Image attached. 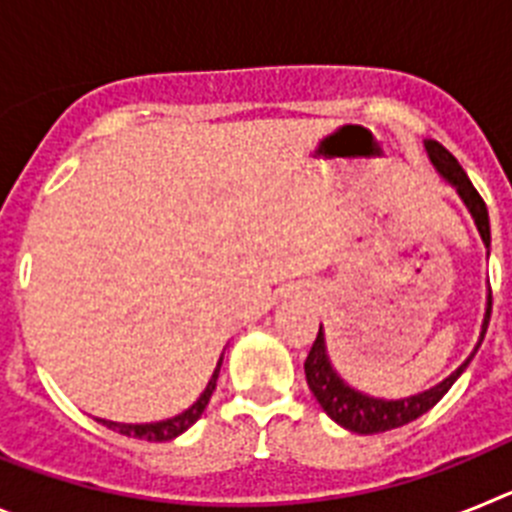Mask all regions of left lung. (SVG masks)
Returning <instances> with one entry per match:
<instances>
[{
  "mask_svg": "<svg viewBox=\"0 0 512 512\" xmlns=\"http://www.w3.org/2000/svg\"><path fill=\"white\" fill-rule=\"evenodd\" d=\"M425 151H428V158H431V164L433 169L438 171V176H441L443 182H449L451 187L456 189V194L461 197V202L467 205L469 215L474 217V225H477L479 235H482V243H485V248H490V215H487L485 200L479 197V192L472 187V182H469L467 171L461 169L459 161H456L441 143H436V140H425ZM487 256H490V251H487ZM490 312L492 292L487 289L485 320H482L479 341L477 346H474L472 354L461 361V366H456L449 377L441 379L438 384H433L431 390L418 392V395L410 397H400V400H384V397L364 395V392H359L356 387H351V384L336 372L333 361H330L328 346H325V330L323 325H320L318 338L312 343L310 354H307L305 361V377L307 384H310V392L315 395V400L320 402V408L325 410V415H328L330 420H336L338 425H343L346 431L372 436V433H384L392 431V428H400V425L413 423L415 418L428 413V410L451 390V384L464 374L469 361L477 354V348L485 341L487 325H490Z\"/></svg>",
  "mask_w": 512,
  "mask_h": 512,
  "instance_id": "8db88e82",
  "label": "left lung"
}]
</instances>
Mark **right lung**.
I'll return each instance as SVG.
<instances>
[{
  "instance_id": "right-lung-1",
  "label": "right lung",
  "mask_w": 512,
  "mask_h": 512,
  "mask_svg": "<svg viewBox=\"0 0 512 512\" xmlns=\"http://www.w3.org/2000/svg\"><path fill=\"white\" fill-rule=\"evenodd\" d=\"M220 366H223V356H220V361H217L215 372H212L205 392H202V395L197 397V402H192V405H189L184 413L174 415V418L156 420V423H115V420L97 418V423L107 425V428L122 433V436L143 438V441H171V438L182 436V433L187 431V428H192V425L202 418V413H205L207 402H210L212 392H215V387H217V374H220Z\"/></svg>"
}]
</instances>
